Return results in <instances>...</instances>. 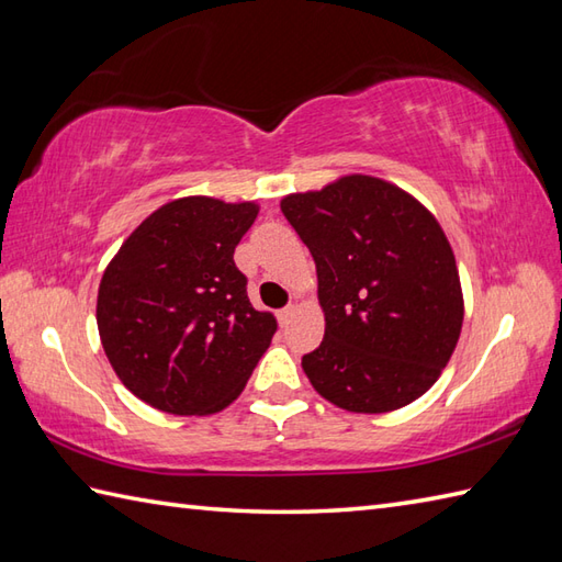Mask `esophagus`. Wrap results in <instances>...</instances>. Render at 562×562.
<instances>
[{
    "label": "esophagus",
    "mask_w": 562,
    "mask_h": 562,
    "mask_svg": "<svg viewBox=\"0 0 562 562\" xmlns=\"http://www.w3.org/2000/svg\"><path fill=\"white\" fill-rule=\"evenodd\" d=\"M280 324H288V321L294 316V304H290V306H284V308H280Z\"/></svg>",
    "instance_id": "34e87169"
}]
</instances>
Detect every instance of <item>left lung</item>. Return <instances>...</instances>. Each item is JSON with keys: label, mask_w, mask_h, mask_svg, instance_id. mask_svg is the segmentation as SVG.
<instances>
[{"label": "left lung", "mask_w": 562, "mask_h": 562, "mask_svg": "<svg viewBox=\"0 0 562 562\" xmlns=\"http://www.w3.org/2000/svg\"><path fill=\"white\" fill-rule=\"evenodd\" d=\"M312 250L326 336L302 357L312 386L352 413L420 398L457 348L463 296L437 220L405 190L345 176L282 200Z\"/></svg>", "instance_id": "8db88e82"}]
</instances>
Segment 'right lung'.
<instances>
[{
  "label": "right lung",
  "instance_id": "1",
  "mask_svg": "<svg viewBox=\"0 0 562 562\" xmlns=\"http://www.w3.org/2000/svg\"><path fill=\"white\" fill-rule=\"evenodd\" d=\"M256 214L254 202L173 200L149 214L105 268L97 302L103 350L151 408L217 413L268 350L278 324L256 312L234 262Z\"/></svg>",
  "mask_w": 562,
  "mask_h": 562
}]
</instances>
